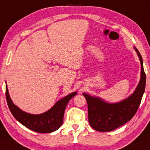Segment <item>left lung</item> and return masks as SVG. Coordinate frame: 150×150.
<instances>
[{
	"mask_svg": "<svg viewBox=\"0 0 150 150\" xmlns=\"http://www.w3.org/2000/svg\"><path fill=\"white\" fill-rule=\"evenodd\" d=\"M136 51L141 64V78L131 96L123 101L110 104L100 98L82 93L87 102L89 124L93 129L100 132L113 131L131 120L138 110L145 89L146 75L141 55L137 49Z\"/></svg>",
	"mask_w": 150,
	"mask_h": 150,
	"instance_id": "1",
	"label": "left lung"
}]
</instances>
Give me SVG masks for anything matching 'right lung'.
I'll return each mask as SVG.
<instances>
[{"label": "right lung", "instance_id": "obj_1", "mask_svg": "<svg viewBox=\"0 0 150 150\" xmlns=\"http://www.w3.org/2000/svg\"><path fill=\"white\" fill-rule=\"evenodd\" d=\"M77 94L73 92L59 100L53 108L40 115H30L21 110L11 100L8 87L5 86V96L10 112L19 123L28 129L40 133H52L62 125L64 111L69 100Z\"/></svg>", "mask_w": 150, "mask_h": 150}]
</instances>
